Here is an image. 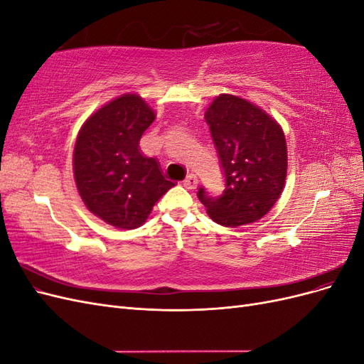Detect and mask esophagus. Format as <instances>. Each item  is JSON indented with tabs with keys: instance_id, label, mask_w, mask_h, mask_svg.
I'll list each match as a JSON object with an SVG mask.
<instances>
[{
	"instance_id": "34e87169",
	"label": "esophagus",
	"mask_w": 364,
	"mask_h": 364,
	"mask_svg": "<svg viewBox=\"0 0 364 364\" xmlns=\"http://www.w3.org/2000/svg\"><path fill=\"white\" fill-rule=\"evenodd\" d=\"M197 183H199V181H197V176L196 174H188L185 178V181H183V186L186 190H194L196 186H197Z\"/></svg>"
}]
</instances>
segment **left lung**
Returning <instances> with one entry per match:
<instances>
[{"mask_svg":"<svg viewBox=\"0 0 364 364\" xmlns=\"http://www.w3.org/2000/svg\"><path fill=\"white\" fill-rule=\"evenodd\" d=\"M225 171L226 188L199 200L215 223L237 228L257 222L277 203L287 176V142L267 112L237 95L222 94L205 112Z\"/></svg>","mask_w":364,"mask_h":364,"instance_id":"left-lung-1","label":"left lung"}]
</instances>
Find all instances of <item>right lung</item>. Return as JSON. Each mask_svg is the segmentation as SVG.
Wrapping results in <instances>:
<instances>
[{"mask_svg": "<svg viewBox=\"0 0 364 364\" xmlns=\"http://www.w3.org/2000/svg\"><path fill=\"white\" fill-rule=\"evenodd\" d=\"M153 109L136 94H124L85 121L74 146L77 190L92 214L119 229L146 223L153 206L174 182L155 158L139 150V139L155 121Z\"/></svg>", "mask_w": 364, "mask_h": 364, "instance_id": "1", "label": "right lung"}]
</instances>
